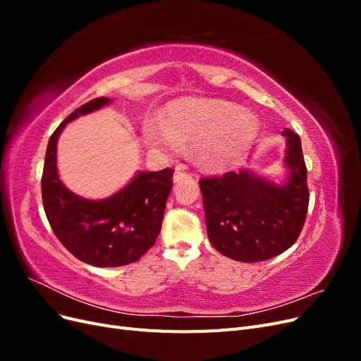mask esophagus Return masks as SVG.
Listing matches in <instances>:
<instances>
[{"label": "esophagus", "instance_id": "1", "mask_svg": "<svg viewBox=\"0 0 361 361\" xmlns=\"http://www.w3.org/2000/svg\"><path fill=\"white\" fill-rule=\"evenodd\" d=\"M190 174H187V173H183V171H180V169L179 170H176V173L173 174V182L176 183V182H180L182 179H185V178H188Z\"/></svg>", "mask_w": 361, "mask_h": 361}]
</instances>
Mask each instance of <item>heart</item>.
I'll return each mask as SVG.
<instances>
[{
  "mask_svg": "<svg viewBox=\"0 0 361 361\" xmlns=\"http://www.w3.org/2000/svg\"><path fill=\"white\" fill-rule=\"evenodd\" d=\"M259 133L256 114L220 99H179L164 122H147L145 143L159 154L179 155L183 146L197 149L202 167L223 171L239 161Z\"/></svg>",
  "mask_w": 361,
  "mask_h": 361,
  "instance_id": "heart-1",
  "label": "heart"
}]
</instances>
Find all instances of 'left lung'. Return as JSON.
Returning a JSON list of instances; mask_svg holds the SVG:
<instances>
[{"instance_id": "obj_1", "label": "left lung", "mask_w": 361, "mask_h": 361, "mask_svg": "<svg viewBox=\"0 0 361 361\" xmlns=\"http://www.w3.org/2000/svg\"><path fill=\"white\" fill-rule=\"evenodd\" d=\"M283 166L286 176L272 180L255 170L200 179L207 238L216 251L238 262L281 255L300 236L309 206L307 169L300 137L290 129Z\"/></svg>"}]
</instances>
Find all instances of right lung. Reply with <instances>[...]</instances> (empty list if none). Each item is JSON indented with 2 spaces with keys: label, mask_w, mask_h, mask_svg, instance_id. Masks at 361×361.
<instances>
[{
  "label": "right lung",
  "mask_w": 361,
  "mask_h": 361,
  "mask_svg": "<svg viewBox=\"0 0 361 361\" xmlns=\"http://www.w3.org/2000/svg\"><path fill=\"white\" fill-rule=\"evenodd\" d=\"M111 102L110 97H96L60 123L48 141L42 174L43 207L54 233L76 259L99 268L133 264L155 244L173 185L171 169L137 171L110 197L92 200L72 192L61 182L57 143L63 129L72 120Z\"/></svg>",
  "instance_id": "add662e5"
}]
</instances>
